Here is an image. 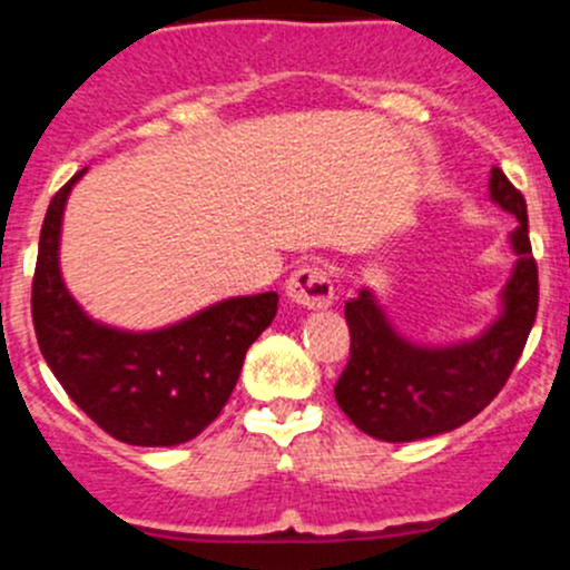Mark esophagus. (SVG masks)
Wrapping results in <instances>:
<instances>
[{
    "label": "esophagus",
    "instance_id": "esophagus-1",
    "mask_svg": "<svg viewBox=\"0 0 570 570\" xmlns=\"http://www.w3.org/2000/svg\"><path fill=\"white\" fill-rule=\"evenodd\" d=\"M286 297L303 308H325L333 301V281L327 269L317 264L295 269L292 278L286 281Z\"/></svg>",
    "mask_w": 570,
    "mask_h": 570
}]
</instances>
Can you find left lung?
Listing matches in <instances>:
<instances>
[{
    "label": "left lung",
    "instance_id": "obj_1",
    "mask_svg": "<svg viewBox=\"0 0 570 570\" xmlns=\"http://www.w3.org/2000/svg\"><path fill=\"white\" fill-rule=\"evenodd\" d=\"M488 193L519 226L510 234L515 264L499 292V314L476 336L450 344L411 342L370 286L344 303L350 361L333 394L350 422L372 439L405 444L461 428L502 392L524 350L538 314L527 204L499 168H491Z\"/></svg>",
    "mask_w": 570,
    "mask_h": 570
}]
</instances>
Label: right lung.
<instances>
[{"label": "right lung", "instance_id": "right-lung-1", "mask_svg": "<svg viewBox=\"0 0 570 570\" xmlns=\"http://www.w3.org/2000/svg\"><path fill=\"white\" fill-rule=\"evenodd\" d=\"M85 174L88 168L51 198L40 228L32 281L40 353L68 396L112 439L131 446L187 444L220 416L245 353L275 320L278 295L226 297L154 331L94 320L60 269L62 215Z\"/></svg>", "mask_w": 570, "mask_h": 570}]
</instances>
